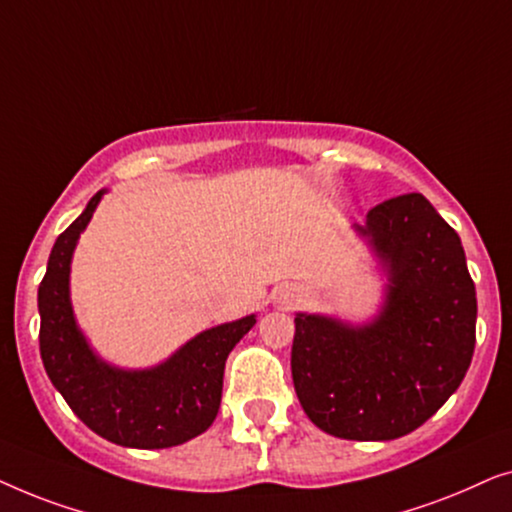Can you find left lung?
<instances>
[{
	"mask_svg": "<svg viewBox=\"0 0 512 512\" xmlns=\"http://www.w3.org/2000/svg\"><path fill=\"white\" fill-rule=\"evenodd\" d=\"M363 233L391 265L382 317L347 328L298 314L291 375L321 431L394 440L436 415L464 380L478 300L459 235L422 193L375 205Z\"/></svg>",
	"mask_w": 512,
	"mask_h": 512,
	"instance_id": "1",
	"label": "left lung"
}]
</instances>
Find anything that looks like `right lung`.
Returning <instances> with one entry per match:
<instances>
[{"label": "right lung", "instance_id": "obj_1", "mask_svg": "<svg viewBox=\"0 0 512 512\" xmlns=\"http://www.w3.org/2000/svg\"><path fill=\"white\" fill-rule=\"evenodd\" d=\"M102 191L55 240L39 284V352L53 387L97 436L137 450L186 443L212 426L221 405L223 370L233 347L256 324L244 317L200 333L170 361L125 373L95 359L74 324L69 305V261Z\"/></svg>", "mask_w": 512, "mask_h": 512}]
</instances>
